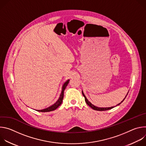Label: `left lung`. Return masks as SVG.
<instances>
[{
  "mask_svg": "<svg viewBox=\"0 0 146 146\" xmlns=\"http://www.w3.org/2000/svg\"><path fill=\"white\" fill-rule=\"evenodd\" d=\"M82 95H83V96H84V98H85V101H86V103L87 104V105L90 106V107H91L92 109H94V110H97V111H105V110H110V109H113V108H114V107H111V108H98V107H96V106H95L94 105H93L92 104H91L88 100H87V98L86 97V96L84 95V93H83V92H82ZM126 98V97H125ZM125 98L124 99H123V100L120 103H119V104H118V105H120V104L125 100ZM118 105H117V106H118ZM115 106H114V107H115Z\"/></svg>",
  "mask_w": 146,
  "mask_h": 146,
  "instance_id": "1",
  "label": "left lung"
}]
</instances>
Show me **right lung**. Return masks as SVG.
<instances>
[{
    "label": "right lung",
    "instance_id": "add662e5",
    "mask_svg": "<svg viewBox=\"0 0 146 146\" xmlns=\"http://www.w3.org/2000/svg\"><path fill=\"white\" fill-rule=\"evenodd\" d=\"M69 82V80H67V81L65 82V84H64L63 87H62V92H61V94H60V97H59V99L57 100V102H56L55 103H54L53 105L51 106L50 107H49V108H47V109H43V110H37V111H40V112H48V111H53V110H55L56 109H57V108L61 105L62 101H63L64 90H65L66 86H68Z\"/></svg>",
    "mask_w": 146,
    "mask_h": 146
}]
</instances>
